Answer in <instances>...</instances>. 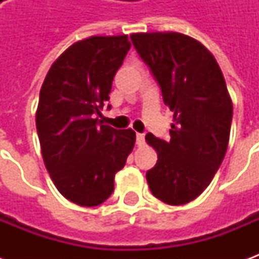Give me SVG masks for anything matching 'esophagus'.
Returning <instances> with one entry per match:
<instances>
[{
	"label": "esophagus",
	"instance_id": "34e87169",
	"mask_svg": "<svg viewBox=\"0 0 259 259\" xmlns=\"http://www.w3.org/2000/svg\"><path fill=\"white\" fill-rule=\"evenodd\" d=\"M136 143H137V146L141 147L146 144V137H144V135H141V133H137V136H136Z\"/></svg>",
	"mask_w": 259,
	"mask_h": 259
}]
</instances>
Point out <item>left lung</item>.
Instances as JSON below:
<instances>
[{
  "label": "left lung",
  "instance_id": "obj_1",
  "mask_svg": "<svg viewBox=\"0 0 259 259\" xmlns=\"http://www.w3.org/2000/svg\"><path fill=\"white\" fill-rule=\"evenodd\" d=\"M130 38L174 112L170 140L146 136L158 154L147 182L158 200L183 205L205 190L222 163L232 100L217 59L195 38L176 31L135 33Z\"/></svg>",
  "mask_w": 259,
  "mask_h": 259
}]
</instances>
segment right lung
<instances>
[{
    "label": "right lung",
    "mask_w": 259,
    "mask_h": 259,
    "mask_svg": "<svg viewBox=\"0 0 259 259\" xmlns=\"http://www.w3.org/2000/svg\"><path fill=\"white\" fill-rule=\"evenodd\" d=\"M130 46L126 34L76 41L54 62L40 90L36 127L42 159L59 193L80 206L100 205L112 194L115 175L135 147L133 130L96 118Z\"/></svg>",
    "instance_id": "1"
}]
</instances>
